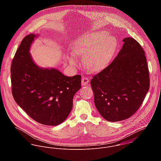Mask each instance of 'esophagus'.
Returning a JSON list of instances; mask_svg holds the SVG:
<instances>
[{"mask_svg":"<svg viewBox=\"0 0 161 161\" xmlns=\"http://www.w3.org/2000/svg\"><path fill=\"white\" fill-rule=\"evenodd\" d=\"M89 79L87 77H83L82 79V86H87L89 85Z\"/></svg>","mask_w":161,"mask_h":161,"instance_id":"1","label":"esophagus"}]
</instances>
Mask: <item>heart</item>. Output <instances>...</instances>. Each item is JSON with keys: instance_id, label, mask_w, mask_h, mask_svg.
Instances as JSON below:
<instances>
[{"instance_id": "b5f03b06", "label": "heart", "mask_w": 161, "mask_h": 161, "mask_svg": "<svg viewBox=\"0 0 161 161\" xmlns=\"http://www.w3.org/2000/svg\"><path fill=\"white\" fill-rule=\"evenodd\" d=\"M116 46L115 38L108 35L105 31L86 33L74 43L72 50L77 55L86 54L84 63L92 71L103 68L110 61ZM74 54L68 57L69 63L73 65L77 64Z\"/></svg>"}]
</instances>
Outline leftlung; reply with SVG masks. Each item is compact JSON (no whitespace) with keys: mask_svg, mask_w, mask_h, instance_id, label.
<instances>
[{"mask_svg":"<svg viewBox=\"0 0 161 161\" xmlns=\"http://www.w3.org/2000/svg\"><path fill=\"white\" fill-rule=\"evenodd\" d=\"M118 55L107 68L92 76L95 105L108 121L126 119L141 105L149 89L145 53L137 41L125 38Z\"/></svg>","mask_w":161,"mask_h":161,"instance_id":"left-lung-1","label":"left lung"}]
</instances>
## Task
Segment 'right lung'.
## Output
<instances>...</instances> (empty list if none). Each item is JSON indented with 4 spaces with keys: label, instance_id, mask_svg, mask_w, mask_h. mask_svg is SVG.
<instances>
[{
    "label": "right lung",
    "instance_id": "right-lung-1",
    "mask_svg": "<svg viewBox=\"0 0 161 161\" xmlns=\"http://www.w3.org/2000/svg\"><path fill=\"white\" fill-rule=\"evenodd\" d=\"M38 36H26L17 50L10 68L12 92L16 103L32 119L56 126L72 108L73 97L81 88V75L68 77L55 68L37 66L30 48Z\"/></svg>",
    "mask_w": 161,
    "mask_h": 161
}]
</instances>
